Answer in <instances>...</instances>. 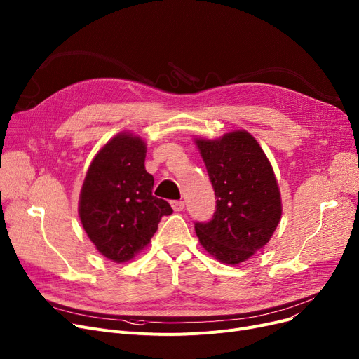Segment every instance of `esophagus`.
<instances>
[{
    "label": "esophagus",
    "instance_id": "esophagus-1",
    "mask_svg": "<svg viewBox=\"0 0 359 359\" xmlns=\"http://www.w3.org/2000/svg\"><path fill=\"white\" fill-rule=\"evenodd\" d=\"M172 208L175 211H183L184 210V202L183 201H172Z\"/></svg>",
    "mask_w": 359,
    "mask_h": 359
}]
</instances>
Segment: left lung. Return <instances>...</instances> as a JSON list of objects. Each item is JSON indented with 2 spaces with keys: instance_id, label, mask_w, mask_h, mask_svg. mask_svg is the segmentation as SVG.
<instances>
[{
  "instance_id": "left-lung-1",
  "label": "left lung",
  "mask_w": 359,
  "mask_h": 359,
  "mask_svg": "<svg viewBox=\"0 0 359 359\" xmlns=\"http://www.w3.org/2000/svg\"><path fill=\"white\" fill-rule=\"evenodd\" d=\"M217 198L210 221L195 222L205 250L237 265L262 249L280 219V195L271 163L246 130L215 141L196 140Z\"/></svg>"
}]
</instances>
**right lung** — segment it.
Wrapping results in <instances>:
<instances>
[{"mask_svg":"<svg viewBox=\"0 0 359 359\" xmlns=\"http://www.w3.org/2000/svg\"><path fill=\"white\" fill-rule=\"evenodd\" d=\"M145 144L121 134L93 160L80 196V218L88 238L107 259L122 263L140 253L173 212L153 196L154 177L147 173Z\"/></svg>","mask_w":359,"mask_h":359,"instance_id":"add662e5","label":"right lung"}]
</instances>
